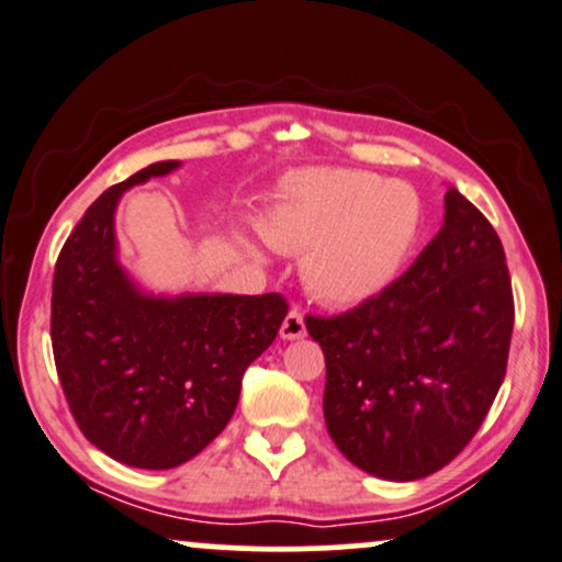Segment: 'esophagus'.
<instances>
[{"mask_svg":"<svg viewBox=\"0 0 562 562\" xmlns=\"http://www.w3.org/2000/svg\"><path fill=\"white\" fill-rule=\"evenodd\" d=\"M280 336H282V339H288V341L303 339V336H305V321H303L301 311L293 308L288 313L285 321H282V326H280Z\"/></svg>","mask_w":562,"mask_h":562,"instance_id":"obj_1","label":"esophagus"}]
</instances>
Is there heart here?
I'll return each mask as SVG.
<instances>
[{
	"instance_id": "1",
	"label": "heart",
	"mask_w": 562,
	"mask_h": 562,
	"mask_svg": "<svg viewBox=\"0 0 562 562\" xmlns=\"http://www.w3.org/2000/svg\"><path fill=\"white\" fill-rule=\"evenodd\" d=\"M418 228L422 200L414 187L362 169L301 171L282 182L261 218L274 249L305 251V288L331 305L364 303L391 285Z\"/></svg>"
}]
</instances>
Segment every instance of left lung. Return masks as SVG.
Listing matches in <instances>:
<instances>
[{
    "mask_svg": "<svg viewBox=\"0 0 562 562\" xmlns=\"http://www.w3.org/2000/svg\"><path fill=\"white\" fill-rule=\"evenodd\" d=\"M326 357V429L344 458L418 481L465 450L506 375L514 295L488 218L450 187L445 226L375 297L305 316Z\"/></svg>",
    "mask_w": 562,
    "mask_h": 562,
    "instance_id": "8db88e82",
    "label": "left lung"
}]
</instances>
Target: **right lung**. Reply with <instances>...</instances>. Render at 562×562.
Returning a JSON list of instances; mask_svg holds the SVG:
<instances>
[{"label":"right lung","mask_w":562,"mask_h":562,"mask_svg":"<svg viewBox=\"0 0 562 562\" xmlns=\"http://www.w3.org/2000/svg\"><path fill=\"white\" fill-rule=\"evenodd\" d=\"M177 167L156 161L87 207L58 254L50 297V344L74 422L97 450L144 470L182 465L226 429L246 368L288 316L277 293L164 297L125 274L117 200Z\"/></svg>","instance_id":"1"}]
</instances>
